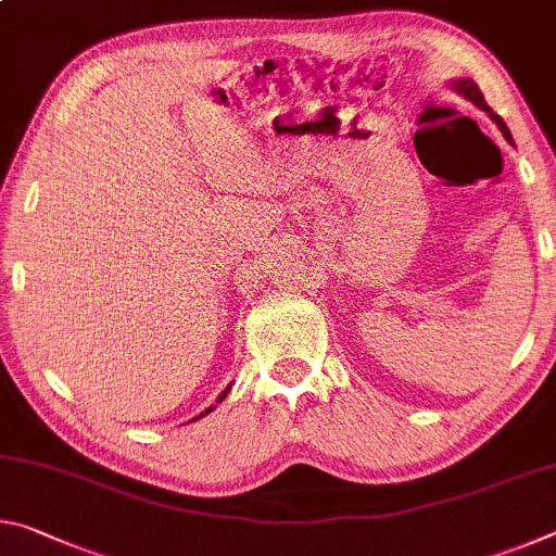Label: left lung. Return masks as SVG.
Instances as JSON below:
<instances>
[{
    "label": "left lung",
    "instance_id": "1",
    "mask_svg": "<svg viewBox=\"0 0 556 556\" xmlns=\"http://www.w3.org/2000/svg\"><path fill=\"white\" fill-rule=\"evenodd\" d=\"M448 86H451V90H456L460 98H466L468 102H473V105H476L478 110H483L485 115L495 122L497 129L503 131V137L507 139V142L513 144V135H510V129H507V125L503 122V117H501V115H495V112L491 110V105H488L485 98H483V92H481V88L476 86L473 78H458V80H451Z\"/></svg>",
    "mask_w": 556,
    "mask_h": 556
}]
</instances>
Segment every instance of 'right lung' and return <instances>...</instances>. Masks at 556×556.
Listing matches in <instances>:
<instances>
[{
	"label": "right lung",
	"mask_w": 556,
	"mask_h": 556,
	"mask_svg": "<svg viewBox=\"0 0 556 556\" xmlns=\"http://www.w3.org/2000/svg\"><path fill=\"white\" fill-rule=\"evenodd\" d=\"M230 388H232V382H230V384H228V388H225V390H223V392L218 394V400H215V404H218V402H223L225 397H228V392H230ZM215 404H211V407H208V409H205V412H201V414H199V417H193L191 421H195V419H201V417H205V414H208V412H213V409H215Z\"/></svg>",
	"instance_id": "obj_1"
}]
</instances>
